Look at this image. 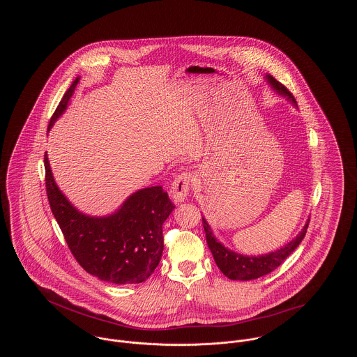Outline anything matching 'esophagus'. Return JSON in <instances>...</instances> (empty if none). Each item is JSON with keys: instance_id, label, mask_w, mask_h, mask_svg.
Wrapping results in <instances>:
<instances>
[{"instance_id": "esophagus-1", "label": "esophagus", "mask_w": 357, "mask_h": 357, "mask_svg": "<svg viewBox=\"0 0 357 357\" xmlns=\"http://www.w3.org/2000/svg\"><path fill=\"white\" fill-rule=\"evenodd\" d=\"M192 178H194L192 174L188 172H184L176 176L172 184V195L176 202H184V199L188 197L192 185Z\"/></svg>"}]
</instances>
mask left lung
<instances>
[{"label":"left lung","mask_w":357,"mask_h":357,"mask_svg":"<svg viewBox=\"0 0 357 357\" xmlns=\"http://www.w3.org/2000/svg\"><path fill=\"white\" fill-rule=\"evenodd\" d=\"M266 79H268L269 85L276 92H279L280 95L286 96L289 100L297 104L294 96L289 92V89L283 84L276 81L272 75H266ZM202 224H204L207 246L214 257V261H215L217 266L220 268V271L228 279H232V280H253V279H258V278L275 271L289 255L298 248V245L305 238L309 220H307L305 227L303 228V231L290 243H287L286 246L280 248L276 252H272L268 255H255V257L238 255V253L227 249L215 239V236L213 235L211 228L207 224V221L204 220V217L202 218Z\"/></svg>","instance_id":"1"}]
</instances>
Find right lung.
Segmentation results:
<instances>
[{
  "label": "right lung",
  "mask_w": 357,
  "mask_h": 357,
  "mask_svg": "<svg viewBox=\"0 0 357 357\" xmlns=\"http://www.w3.org/2000/svg\"><path fill=\"white\" fill-rule=\"evenodd\" d=\"M77 78L52 115L48 130L64 112L78 84ZM45 187L52 213L70 252L91 275L114 284L146 282L158 266L163 252L162 225L174 208L160 185L130 195L107 217H91L78 211L57 188L48 156Z\"/></svg>",
  "instance_id": "1"
}]
</instances>
